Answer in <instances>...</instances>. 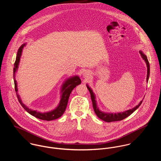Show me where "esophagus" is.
<instances>
[{
    "instance_id": "34e87169",
    "label": "esophagus",
    "mask_w": 161,
    "mask_h": 161,
    "mask_svg": "<svg viewBox=\"0 0 161 161\" xmlns=\"http://www.w3.org/2000/svg\"><path fill=\"white\" fill-rule=\"evenodd\" d=\"M83 75H84V76L85 78H88V77H89V72H87V71L85 72Z\"/></svg>"
}]
</instances>
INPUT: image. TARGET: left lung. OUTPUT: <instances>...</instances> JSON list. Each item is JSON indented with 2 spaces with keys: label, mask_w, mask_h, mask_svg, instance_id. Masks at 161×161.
Instances as JSON below:
<instances>
[{
  "label": "left lung",
  "mask_w": 161,
  "mask_h": 161,
  "mask_svg": "<svg viewBox=\"0 0 161 161\" xmlns=\"http://www.w3.org/2000/svg\"><path fill=\"white\" fill-rule=\"evenodd\" d=\"M142 58L145 61L146 65H147V78H146V80L147 82H148V79L149 77V74H150V66H149V61L147 60V56L144 54L142 53V51H139ZM87 87L89 90V91L91 93V99L92 101V105H93V108L94 110V112L95 113V114L97 116L101 119L106 121V122H112V121H121L125 118H126V117H128V116L132 114L138 107L141 105L142 101L140 102V103L138 104V105H136L135 107H134L132 109H130L128 110H126L124 112H119V113H117V114H110V113H104L102 111H100L98 109V107L97 105V102L95 100V94L93 92V91L92 89L89 87V86L87 84Z\"/></svg>",
  "instance_id": "8db88e82"
}]
</instances>
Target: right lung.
<instances>
[{
  "label": "right lung",
  "instance_id": "right-lung-1",
  "mask_svg": "<svg viewBox=\"0 0 161 161\" xmlns=\"http://www.w3.org/2000/svg\"><path fill=\"white\" fill-rule=\"evenodd\" d=\"M26 45V44H23L20 46L18 50L16 60L14 64V84H15V90L17 93V96L19 100V102L21 104L23 108L30 115H33V116L39 118L42 120H46V121H51L55 119H57L59 117H61L63 115L64 112L66 110L68 100H69V96L72 90L78 85H79L81 83V80L79 78V76L75 75L73 77H71L69 79H68L63 84L61 87V100L59 102V103L58 106L53 110L47 112L45 113H41L39 112H37L36 110H33L29 108H28L25 104H23L22 102V100L17 93L18 89H17V83L15 80V74L17 69L19 68V64L20 63V59L22 56V53L23 50V47Z\"/></svg>",
  "mask_w": 161,
  "mask_h": 161
}]
</instances>
